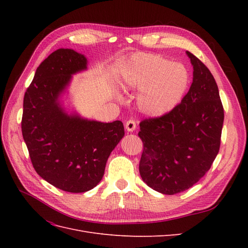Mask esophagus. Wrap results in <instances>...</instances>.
<instances>
[{
  "label": "esophagus",
  "mask_w": 248,
  "mask_h": 248,
  "mask_svg": "<svg viewBox=\"0 0 248 248\" xmlns=\"http://www.w3.org/2000/svg\"><path fill=\"white\" fill-rule=\"evenodd\" d=\"M125 128H126L127 131L132 132V131L136 130L137 124H136V122L133 121V120H128V121H127L126 124H125Z\"/></svg>",
  "instance_id": "1"
}]
</instances>
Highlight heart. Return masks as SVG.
Returning <instances> with one entry per match:
<instances>
[{
    "mask_svg": "<svg viewBox=\"0 0 248 248\" xmlns=\"http://www.w3.org/2000/svg\"><path fill=\"white\" fill-rule=\"evenodd\" d=\"M189 81L183 64L154 54L132 57L122 72L123 88L140 91L138 107L150 117H161L174 109L185 96Z\"/></svg>",
    "mask_w": 248,
    "mask_h": 248,
    "instance_id": "1",
    "label": "heart"
}]
</instances>
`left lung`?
I'll use <instances>...</instances> for the list:
<instances>
[{"instance_id":"8db88e82","label":"left lung","mask_w":248,"mask_h":248,"mask_svg":"<svg viewBox=\"0 0 248 248\" xmlns=\"http://www.w3.org/2000/svg\"><path fill=\"white\" fill-rule=\"evenodd\" d=\"M186 54L193 66L189 91L169 114L141 121L139 132L144 144L142 181L170 196L190 188L211 168L219 151L224 118L212 73L191 52Z\"/></svg>"}]
</instances>
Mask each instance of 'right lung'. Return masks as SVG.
<instances>
[{
    "mask_svg": "<svg viewBox=\"0 0 248 248\" xmlns=\"http://www.w3.org/2000/svg\"><path fill=\"white\" fill-rule=\"evenodd\" d=\"M88 60L59 48L37 68L24 97L21 131L32 164L59 189L86 192L98 184L112 150L124 137L121 121L103 123L68 114L61 97Z\"/></svg>",
    "mask_w": 248,
    "mask_h": 248,
    "instance_id": "obj_1",
    "label": "right lung"
}]
</instances>
